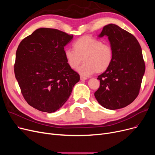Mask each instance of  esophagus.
<instances>
[{
	"label": "esophagus",
	"instance_id": "34e87169",
	"mask_svg": "<svg viewBox=\"0 0 155 155\" xmlns=\"http://www.w3.org/2000/svg\"><path fill=\"white\" fill-rule=\"evenodd\" d=\"M87 78L85 77H84V76H80V80H87Z\"/></svg>",
	"mask_w": 155,
	"mask_h": 155
}]
</instances>
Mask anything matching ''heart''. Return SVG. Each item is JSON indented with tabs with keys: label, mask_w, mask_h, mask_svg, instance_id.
<instances>
[{
	"label": "heart",
	"mask_w": 155,
	"mask_h": 155,
	"mask_svg": "<svg viewBox=\"0 0 155 155\" xmlns=\"http://www.w3.org/2000/svg\"><path fill=\"white\" fill-rule=\"evenodd\" d=\"M73 47L74 50H64L65 59L72 69H77L84 60V63L78 69V72L82 75L90 76L95 71L102 73L110 67L112 61V46L90 36L79 38L73 43Z\"/></svg>",
	"instance_id": "obj_1"
}]
</instances>
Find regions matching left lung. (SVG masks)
<instances>
[{"mask_svg": "<svg viewBox=\"0 0 155 155\" xmlns=\"http://www.w3.org/2000/svg\"><path fill=\"white\" fill-rule=\"evenodd\" d=\"M104 36L113 49V60L110 67L98 76L100 87L94 95L102 107L116 110L126 107L139 94L145 64L141 46L133 35L109 24L98 37Z\"/></svg>", "mask_w": 155, "mask_h": 155, "instance_id": "1", "label": "left lung"}]
</instances>
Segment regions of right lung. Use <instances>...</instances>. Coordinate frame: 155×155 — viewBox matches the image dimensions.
<instances>
[{
	"label": "right lung",
	"mask_w": 155,
	"mask_h": 155,
	"mask_svg": "<svg viewBox=\"0 0 155 155\" xmlns=\"http://www.w3.org/2000/svg\"><path fill=\"white\" fill-rule=\"evenodd\" d=\"M73 36L55 29L35 30L20 43L14 73L24 98L38 110L53 113L70 97L80 75L67 64L64 47Z\"/></svg>",
	"instance_id": "1"
}]
</instances>
